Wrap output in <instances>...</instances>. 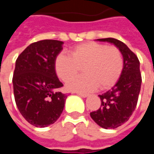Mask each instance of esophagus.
Segmentation results:
<instances>
[{
    "mask_svg": "<svg viewBox=\"0 0 154 154\" xmlns=\"http://www.w3.org/2000/svg\"><path fill=\"white\" fill-rule=\"evenodd\" d=\"M77 95L78 96H80V97H83V98H86V97H87L89 95L88 94H85V93H81V92H77Z\"/></svg>",
    "mask_w": 154,
    "mask_h": 154,
    "instance_id": "34e87169",
    "label": "esophagus"
}]
</instances>
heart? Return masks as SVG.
<instances>
[{
	"label": "heart",
	"mask_w": 154,
	"mask_h": 154,
	"mask_svg": "<svg viewBox=\"0 0 154 154\" xmlns=\"http://www.w3.org/2000/svg\"><path fill=\"white\" fill-rule=\"evenodd\" d=\"M54 66L56 73L63 82L69 80L83 67L85 74L72 78L67 88L88 92L99 87L102 90L113 87L121 76L124 60L116 47L89 42L72 48L70 54H58Z\"/></svg>",
	"instance_id": "1"
}]
</instances>
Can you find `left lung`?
<instances>
[{"mask_svg":"<svg viewBox=\"0 0 154 154\" xmlns=\"http://www.w3.org/2000/svg\"><path fill=\"white\" fill-rule=\"evenodd\" d=\"M100 42L113 44L123 56L124 67L116 85L106 92L99 95L100 109L91 112V119L104 129H116L132 116L138 102L141 87L139 61L125 44L116 38H98Z\"/></svg>","mask_w":154,"mask_h":154,"instance_id":"left-lung-1","label":"left lung"}]
</instances>
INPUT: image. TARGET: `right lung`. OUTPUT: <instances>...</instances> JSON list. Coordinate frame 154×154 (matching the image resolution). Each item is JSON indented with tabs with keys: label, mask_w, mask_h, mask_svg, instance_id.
Listing matches in <instances>:
<instances>
[{
	"label": "right lung",
	"mask_w": 154,
	"mask_h": 154,
	"mask_svg": "<svg viewBox=\"0 0 154 154\" xmlns=\"http://www.w3.org/2000/svg\"><path fill=\"white\" fill-rule=\"evenodd\" d=\"M63 42L44 39L29 44L15 62L14 96L18 110L29 124L44 128L57 121L67 96L58 91L55 59Z\"/></svg>",
	"instance_id": "1"
}]
</instances>
